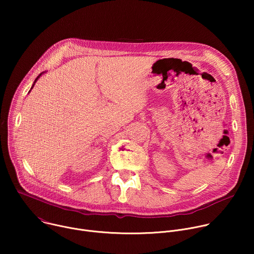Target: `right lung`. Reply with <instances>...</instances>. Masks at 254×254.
Instances as JSON below:
<instances>
[{
	"instance_id": "obj_1",
	"label": "right lung",
	"mask_w": 254,
	"mask_h": 254,
	"mask_svg": "<svg viewBox=\"0 0 254 254\" xmlns=\"http://www.w3.org/2000/svg\"><path fill=\"white\" fill-rule=\"evenodd\" d=\"M42 73H43V72H42ZM42 73H40V74H39V75H38V76H37V78H36V80H35V81H34V84H33V85H32V88H33V87H34V85H35V82H36V81H37V79H38V78H39V77H40V76H41V74H42ZM32 88H31V89H32Z\"/></svg>"
}]
</instances>
